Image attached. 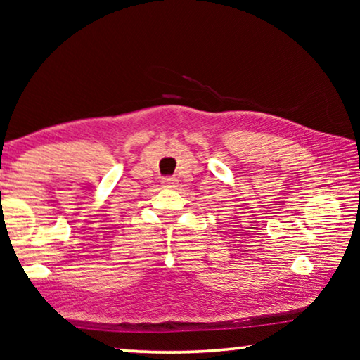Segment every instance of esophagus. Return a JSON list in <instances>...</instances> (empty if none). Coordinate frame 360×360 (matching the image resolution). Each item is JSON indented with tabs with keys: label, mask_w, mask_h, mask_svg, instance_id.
<instances>
[{
	"label": "esophagus",
	"mask_w": 360,
	"mask_h": 360,
	"mask_svg": "<svg viewBox=\"0 0 360 360\" xmlns=\"http://www.w3.org/2000/svg\"><path fill=\"white\" fill-rule=\"evenodd\" d=\"M162 184L167 188H173V187H176V184H178V179H176L174 176H167V178L162 179Z\"/></svg>",
	"instance_id": "34e87169"
}]
</instances>
